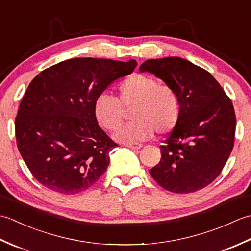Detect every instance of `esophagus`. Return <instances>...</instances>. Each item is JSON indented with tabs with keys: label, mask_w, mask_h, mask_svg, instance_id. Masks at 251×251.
<instances>
[{
	"label": "esophagus",
	"mask_w": 251,
	"mask_h": 251,
	"mask_svg": "<svg viewBox=\"0 0 251 251\" xmlns=\"http://www.w3.org/2000/svg\"><path fill=\"white\" fill-rule=\"evenodd\" d=\"M127 147H128L129 149H131V150H139V149H141L142 145H141V143L131 142V143H127Z\"/></svg>",
	"instance_id": "obj_1"
}]
</instances>
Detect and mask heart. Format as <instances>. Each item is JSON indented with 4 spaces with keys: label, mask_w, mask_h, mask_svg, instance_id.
I'll return each instance as SVG.
<instances>
[{
    "label": "heart",
    "mask_w": 251,
    "mask_h": 251,
    "mask_svg": "<svg viewBox=\"0 0 251 251\" xmlns=\"http://www.w3.org/2000/svg\"><path fill=\"white\" fill-rule=\"evenodd\" d=\"M131 110V123L115 134L121 142H136L150 138L154 131L163 136L175 129L181 114V101L176 89L147 74L135 73L116 87V96L99 95L94 104L98 124L114 131L124 121L125 110Z\"/></svg>",
    "instance_id": "heart-1"
}]
</instances>
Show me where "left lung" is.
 I'll use <instances>...</instances> for the list:
<instances>
[{"label": "left lung", "mask_w": 251, "mask_h": 251, "mask_svg": "<svg viewBox=\"0 0 251 251\" xmlns=\"http://www.w3.org/2000/svg\"><path fill=\"white\" fill-rule=\"evenodd\" d=\"M151 72L178 93L181 114L161 146V161L149 170L165 190L186 194L210 184L234 147L236 116L231 99L211 74L179 57L149 59Z\"/></svg>", "instance_id": "left-lung-1"}]
</instances>
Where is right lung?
<instances>
[{"instance_id":"add662e5","label":"right lung","mask_w":251,"mask_h":251,"mask_svg":"<svg viewBox=\"0 0 251 251\" xmlns=\"http://www.w3.org/2000/svg\"><path fill=\"white\" fill-rule=\"evenodd\" d=\"M136 66V60L73 58L32 79L16 116L15 134L21 156L42 185L73 195L105 173L117 143L100 128L94 104Z\"/></svg>"}]
</instances>
